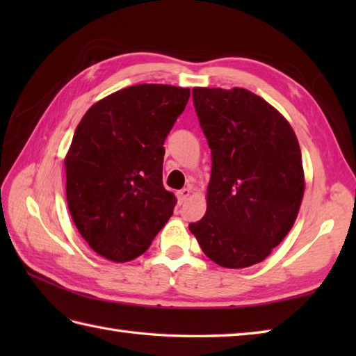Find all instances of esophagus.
Instances as JSON below:
<instances>
[{
    "label": "esophagus",
    "mask_w": 356,
    "mask_h": 356,
    "mask_svg": "<svg viewBox=\"0 0 356 356\" xmlns=\"http://www.w3.org/2000/svg\"><path fill=\"white\" fill-rule=\"evenodd\" d=\"M191 195V190L190 188H184V190L177 191V199H179V203L182 205V203H185L188 200V197Z\"/></svg>",
    "instance_id": "esophagus-1"
}]
</instances>
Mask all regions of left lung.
<instances>
[{
  "instance_id": "obj_1",
  "label": "left lung",
  "mask_w": 356,
  "mask_h": 356,
  "mask_svg": "<svg viewBox=\"0 0 356 356\" xmlns=\"http://www.w3.org/2000/svg\"><path fill=\"white\" fill-rule=\"evenodd\" d=\"M211 148L207 214L190 223L223 268L263 261L292 229L305 194L301 149L289 122L245 88H193Z\"/></svg>"
}]
</instances>
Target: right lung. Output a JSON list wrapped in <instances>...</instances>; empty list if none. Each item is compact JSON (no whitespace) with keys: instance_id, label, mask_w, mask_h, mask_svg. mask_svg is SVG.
Returning a JSON list of instances; mask_svg holds the SVG:
<instances>
[{"instance_id":"add662e5","label":"right lung","mask_w":356,"mask_h":356,"mask_svg":"<svg viewBox=\"0 0 356 356\" xmlns=\"http://www.w3.org/2000/svg\"><path fill=\"white\" fill-rule=\"evenodd\" d=\"M190 88L131 86L81 119L65 156V194L74 225L104 259L124 263L149 248L176 207L162 184L166 136Z\"/></svg>"}]
</instances>
